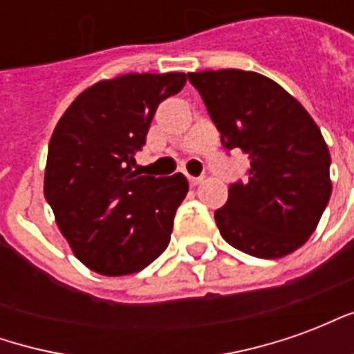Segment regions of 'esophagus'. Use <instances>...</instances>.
Listing matches in <instances>:
<instances>
[{
  "label": "esophagus",
  "mask_w": 354,
  "mask_h": 354,
  "mask_svg": "<svg viewBox=\"0 0 354 354\" xmlns=\"http://www.w3.org/2000/svg\"><path fill=\"white\" fill-rule=\"evenodd\" d=\"M187 180L192 185H199L203 182V176H187Z\"/></svg>",
  "instance_id": "1"
}]
</instances>
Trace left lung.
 <instances>
[{
    "label": "left lung",
    "instance_id": "1",
    "mask_svg": "<svg viewBox=\"0 0 354 354\" xmlns=\"http://www.w3.org/2000/svg\"><path fill=\"white\" fill-rule=\"evenodd\" d=\"M225 149L250 159L214 212L222 237L256 258L292 254L317 230L332 195L330 151L307 109L266 75L245 70L187 73Z\"/></svg>",
    "mask_w": 354,
    "mask_h": 354
}]
</instances>
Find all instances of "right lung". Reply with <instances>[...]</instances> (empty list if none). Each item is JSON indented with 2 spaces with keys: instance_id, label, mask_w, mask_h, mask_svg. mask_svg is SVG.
<instances>
[{
  "instance_id": "obj_1",
  "label": "right lung",
  "mask_w": 354,
  "mask_h": 354,
  "mask_svg": "<svg viewBox=\"0 0 354 354\" xmlns=\"http://www.w3.org/2000/svg\"><path fill=\"white\" fill-rule=\"evenodd\" d=\"M185 73H127L75 98L55 127L45 167V199L75 258L108 277L138 273L170 243L184 174L138 176L155 109L180 93Z\"/></svg>"
}]
</instances>
